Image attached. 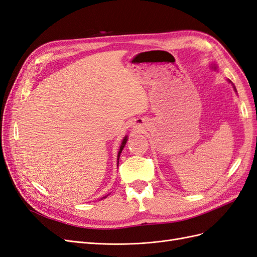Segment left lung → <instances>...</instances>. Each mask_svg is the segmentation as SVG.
I'll return each instance as SVG.
<instances>
[{
	"label": "left lung",
	"instance_id": "obj_1",
	"mask_svg": "<svg viewBox=\"0 0 257 257\" xmlns=\"http://www.w3.org/2000/svg\"><path fill=\"white\" fill-rule=\"evenodd\" d=\"M214 68H215V67H214Z\"/></svg>",
	"mask_w": 257,
	"mask_h": 257
}]
</instances>
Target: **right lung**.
<instances>
[{"label":"right lung","instance_id":"add662e5","mask_svg":"<svg viewBox=\"0 0 257 257\" xmlns=\"http://www.w3.org/2000/svg\"><path fill=\"white\" fill-rule=\"evenodd\" d=\"M127 137H125L123 139V142H122V145H121V147H120V151H119V153H118V163H119V159H120V154H121V152H122V150H123V148H124V146H125V144H126V139Z\"/></svg>","mask_w":257,"mask_h":257}]
</instances>
